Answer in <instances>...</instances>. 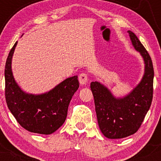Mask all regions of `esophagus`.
Masks as SVG:
<instances>
[{
  "instance_id": "esophagus-1",
  "label": "esophagus",
  "mask_w": 161,
  "mask_h": 161,
  "mask_svg": "<svg viewBox=\"0 0 161 161\" xmlns=\"http://www.w3.org/2000/svg\"><path fill=\"white\" fill-rule=\"evenodd\" d=\"M79 81L81 85L86 84L88 82V75L86 73H82L79 75Z\"/></svg>"
}]
</instances>
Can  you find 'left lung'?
<instances>
[{"label":"left lung","instance_id":"8db88e82","mask_svg":"<svg viewBox=\"0 0 161 161\" xmlns=\"http://www.w3.org/2000/svg\"><path fill=\"white\" fill-rule=\"evenodd\" d=\"M135 48L141 53L145 64L143 79L123 98L116 99L107 88L97 82H91L97 123L101 132L108 138H123L136 133L141 127L153 98L154 67L148 52L133 32L129 31Z\"/></svg>","mask_w":161,"mask_h":161}]
</instances>
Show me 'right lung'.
I'll use <instances>...</instances> for the list:
<instances>
[{
	"mask_svg": "<svg viewBox=\"0 0 161 161\" xmlns=\"http://www.w3.org/2000/svg\"><path fill=\"white\" fill-rule=\"evenodd\" d=\"M17 42L5 64V97L9 110L19 125L35 133L49 135L66 120L72 97L79 87L78 76L70 77L47 93L29 95L17 86L11 71V60Z\"/></svg>",
	"mask_w": 161,
	"mask_h": 161,
	"instance_id": "add662e5",
	"label": "right lung"
}]
</instances>
